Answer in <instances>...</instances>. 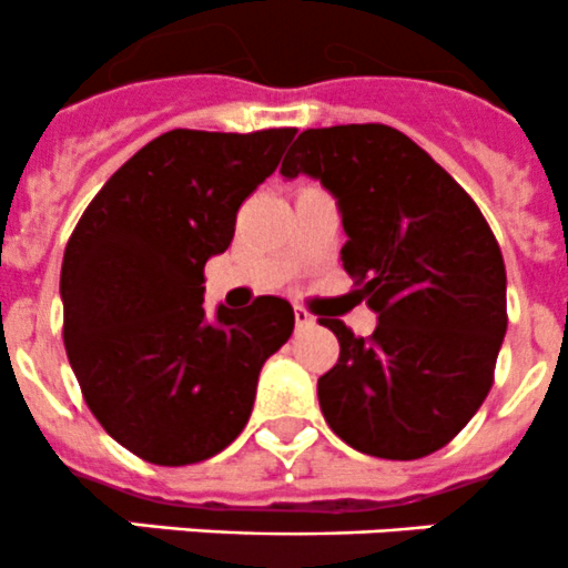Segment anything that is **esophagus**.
<instances>
[{"mask_svg": "<svg viewBox=\"0 0 568 568\" xmlns=\"http://www.w3.org/2000/svg\"><path fill=\"white\" fill-rule=\"evenodd\" d=\"M295 325L297 328H308V325H314V317L306 312V308L295 306Z\"/></svg>", "mask_w": 568, "mask_h": 568, "instance_id": "34e87169", "label": "esophagus"}]
</instances>
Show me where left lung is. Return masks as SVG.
<instances>
[{"label":"left lung","instance_id":"left-lung-1","mask_svg":"<svg viewBox=\"0 0 568 568\" xmlns=\"http://www.w3.org/2000/svg\"><path fill=\"white\" fill-rule=\"evenodd\" d=\"M312 176L336 199L342 267L378 314L317 381L320 408L358 453L412 462L445 447L486 400L503 345L505 262L462 184L412 138L384 123L306 129L282 176Z\"/></svg>","mask_w":568,"mask_h":568}]
</instances>
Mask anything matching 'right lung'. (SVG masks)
Segmentation results:
<instances>
[{
    "label": "right lung",
    "instance_id": "right-lung-1",
    "mask_svg": "<svg viewBox=\"0 0 568 568\" xmlns=\"http://www.w3.org/2000/svg\"><path fill=\"white\" fill-rule=\"evenodd\" d=\"M295 129H173L95 193L60 271L71 369L101 428L160 467L232 445L262 364L290 339L284 297L204 312V265L232 245L237 210L278 168Z\"/></svg>",
    "mask_w": 568,
    "mask_h": 568
}]
</instances>
